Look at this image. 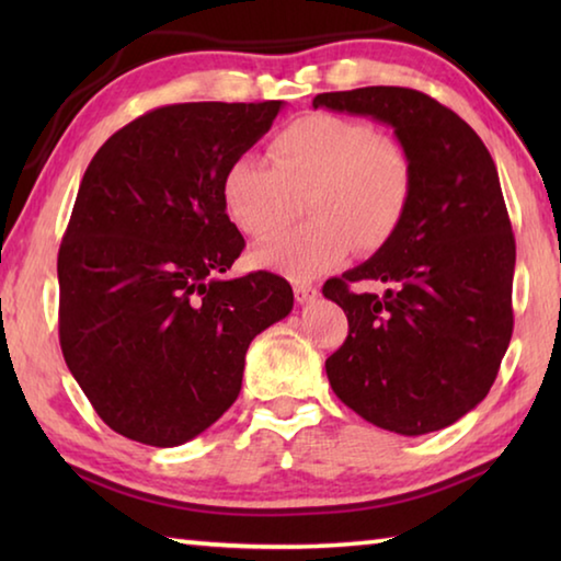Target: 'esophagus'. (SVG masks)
I'll return each mask as SVG.
<instances>
[{"mask_svg":"<svg viewBox=\"0 0 561 561\" xmlns=\"http://www.w3.org/2000/svg\"><path fill=\"white\" fill-rule=\"evenodd\" d=\"M317 297H319V289L311 287V284H304V282L294 284V299H297L299 304H309V301H314Z\"/></svg>","mask_w":561,"mask_h":561,"instance_id":"34e87169","label":"esophagus"}]
</instances>
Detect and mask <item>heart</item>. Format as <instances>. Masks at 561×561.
I'll return each instance as SVG.
<instances>
[{"label": "heart", "instance_id": "b5f03b06", "mask_svg": "<svg viewBox=\"0 0 561 561\" xmlns=\"http://www.w3.org/2000/svg\"><path fill=\"white\" fill-rule=\"evenodd\" d=\"M272 165L254 156L225 168L220 195L237 230L262 240L289 220L297 201L311 225L254 247V267L294 279L319 277L351 247L376 252L393 240L413 197V160L366 121L307 113L270 144Z\"/></svg>", "mask_w": 561, "mask_h": 561}]
</instances>
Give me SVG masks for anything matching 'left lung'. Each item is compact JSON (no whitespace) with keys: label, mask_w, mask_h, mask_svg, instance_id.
<instances>
[{"label":"left lung","mask_w":561,"mask_h":561,"mask_svg":"<svg viewBox=\"0 0 561 561\" xmlns=\"http://www.w3.org/2000/svg\"><path fill=\"white\" fill-rule=\"evenodd\" d=\"M311 106L386 123L413 160L393 240L324 284L348 317L344 346L327 358L329 383L383 431L448 428L488 396L512 336L515 237L495 160L458 113L421 91H334ZM356 280L389 289L356 295Z\"/></svg>","instance_id":"obj_1"}]
</instances>
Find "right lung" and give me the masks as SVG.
Instances as JSON below:
<instances>
[{"mask_svg": "<svg viewBox=\"0 0 561 561\" xmlns=\"http://www.w3.org/2000/svg\"><path fill=\"white\" fill-rule=\"evenodd\" d=\"M284 101L175 103L136 118L81 178L59 250V341L111 431L175 448L242 388L252 339L294 307L272 272L222 279L244 240L220 180Z\"/></svg>", "mask_w": 561, "mask_h": 561, "instance_id": "1", "label": "right lung"}]
</instances>
